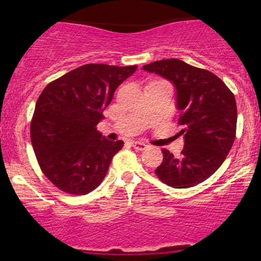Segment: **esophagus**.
<instances>
[{"label": "esophagus", "mask_w": 261, "mask_h": 261, "mask_svg": "<svg viewBox=\"0 0 261 261\" xmlns=\"http://www.w3.org/2000/svg\"><path fill=\"white\" fill-rule=\"evenodd\" d=\"M132 146H133L135 149H138V151H144V149L147 147V145L142 141H133L132 142Z\"/></svg>", "instance_id": "obj_1"}]
</instances>
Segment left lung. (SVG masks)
Masks as SVG:
<instances>
[{
    "instance_id": "8db88e82",
    "label": "left lung",
    "mask_w": 261,
    "mask_h": 261,
    "mask_svg": "<svg viewBox=\"0 0 261 261\" xmlns=\"http://www.w3.org/2000/svg\"><path fill=\"white\" fill-rule=\"evenodd\" d=\"M142 70L174 85L179 135L184 137L179 158L163 149V163L154 172L169 187H195L215 173L233 146L238 120L233 92L216 74L176 58L153 62Z\"/></svg>"
}]
</instances>
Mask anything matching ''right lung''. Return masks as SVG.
<instances>
[{
  "label": "right lung",
  "mask_w": 261,
  "mask_h": 261,
  "mask_svg": "<svg viewBox=\"0 0 261 261\" xmlns=\"http://www.w3.org/2000/svg\"><path fill=\"white\" fill-rule=\"evenodd\" d=\"M138 66L85 64L46 85L35 105L31 140L42 172L57 188L87 195L102 183L123 141L96 129L116 88Z\"/></svg>",
  "instance_id": "obj_1"
}]
</instances>
